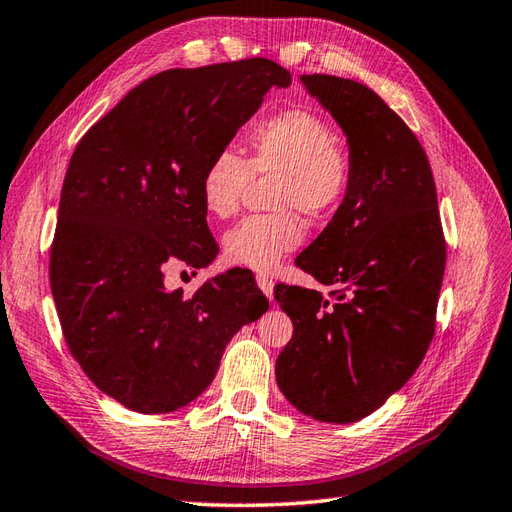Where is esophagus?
Listing matches in <instances>:
<instances>
[{"instance_id":"1","label":"esophagus","mask_w":512,"mask_h":512,"mask_svg":"<svg viewBox=\"0 0 512 512\" xmlns=\"http://www.w3.org/2000/svg\"><path fill=\"white\" fill-rule=\"evenodd\" d=\"M256 284H258V289L263 291L269 299L273 297V280H271L269 276H258V278H256Z\"/></svg>"}]
</instances>
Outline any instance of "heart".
Listing matches in <instances>:
<instances>
[{
  "label": "heart",
  "mask_w": 512,
  "mask_h": 512,
  "mask_svg": "<svg viewBox=\"0 0 512 512\" xmlns=\"http://www.w3.org/2000/svg\"><path fill=\"white\" fill-rule=\"evenodd\" d=\"M249 158L226 147L208 160L199 195L210 215L228 219L239 210L245 186L258 176H276L273 215H254L223 236V254L232 265L273 271L304 239L306 217H323L339 206L352 186L354 165L336 132L315 112L286 110L247 132Z\"/></svg>",
  "instance_id": "b5f03b06"
}]
</instances>
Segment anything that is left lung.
Returning <instances> with one entry per match:
<instances>
[{"mask_svg": "<svg viewBox=\"0 0 512 512\" xmlns=\"http://www.w3.org/2000/svg\"><path fill=\"white\" fill-rule=\"evenodd\" d=\"M343 130L352 186L295 265L330 296L276 286L293 336L276 380L299 413L354 423L400 391L434 334L445 239L426 152L369 86L336 76H299Z\"/></svg>", "mask_w": 512, "mask_h": 512, "instance_id": "1", "label": "left lung"}]
</instances>
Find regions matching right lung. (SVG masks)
<instances>
[{"mask_svg":"<svg viewBox=\"0 0 512 512\" xmlns=\"http://www.w3.org/2000/svg\"><path fill=\"white\" fill-rule=\"evenodd\" d=\"M291 73L267 58L169 69L141 82L82 136L62 182L49 282L73 358L99 391L143 415L202 395L245 323L267 313L228 271L193 297L165 265L213 263L204 167Z\"/></svg>","mask_w":512,"mask_h":512,"instance_id":"1","label":"right lung"}]
</instances>
